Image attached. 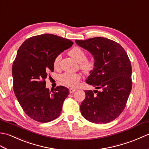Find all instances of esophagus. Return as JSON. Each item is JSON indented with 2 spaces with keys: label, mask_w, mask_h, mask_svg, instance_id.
Returning a JSON list of instances; mask_svg holds the SVG:
<instances>
[{
  "label": "esophagus",
  "mask_w": 149,
  "mask_h": 149,
  "mask_svg": "<svg viewBox=\"0 0 149 149\" xmlns=\"http://www.w3.org/2000/svg\"><path fill=\"white\" fill-rule=\"evenodd\" d=\"M76 90H77L75 89V88H70V89H69L70 93H74V91H75Z\"/></svg>",
  "instance_id": "esophagus-1"
}]
</instances>
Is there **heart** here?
Returning a JSON list of instances; mask_svg holds the SVG:
<instances>
[{"label":"heart","mask_w":149,"mask_h":149,"mask_svg":"<svg viewBox=\"0 0 149 149\" xmlns=\"http://www.w3.org/2000/svg\"><path fill=\"white\" fill-rule=\"evenodd\" d=\"M69 55L80 63V68L85 74H89L92 72L95 67V62L93 59H86V53L83 49L79 47H74L68 52ZM61 56L59 54L54 59L53 65L54 68H58ZM81 79V75L79 74L64 73L60 76V81L70 87H75Z\"/></svg>","instance_id":"1"}]
</instances>
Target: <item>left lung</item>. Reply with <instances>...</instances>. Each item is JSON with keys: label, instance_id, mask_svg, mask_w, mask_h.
<instances>
[{"label": "left lung", "instance_id": "obj_1", "mask_svg": "<svg viewBox=\"0 0 149 149\" xmlns=\"http://www.w3.org/2000/svg\"><path fill=\"white\" fill-rule=\"evenodd\" d=\"M89 51L95 67L86 83L98 90H86L81 104L82 115L95 123H107L124 109L132 89V68L127 54L119 43L102 37L75 40Z\"/></svg>", "mask_w": 149, "mask_h": 149}]
</instances>
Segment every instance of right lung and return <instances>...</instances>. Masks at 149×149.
I'll use <instances>...</instances> for the list:
<instances>
[{
	"instance_id": "1",
	"label": "right lung",
	"mask_w": 149,
	"mask_h": 149,
	"mask_svg": "<svg viewBox=\"0 0 149 149\" xmlns=\"http://www.w3.org/2000/svg\"><path fill=\"white\" fill-rule=\"evenodd\" d=\"M74 44L70 40L51 34L34 36L18 49L13 64V90L27 116L37 122L52 121L60 115L69 90L57 86L54 91L45 88V79L54 71V59Z\"/></svg>"
}]
</instances>
